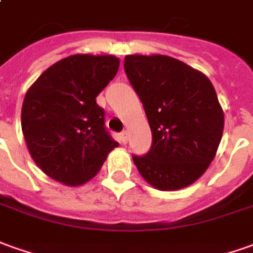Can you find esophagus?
Here are the masks:
<instances>
[{"mask_svg": "<svg viewBox=\"0 0 253 253\" xmlns=\"http://www.w3.org/2000/svg\"><path fill=\"white\" fill-rule=\"evenodd\" d=\"M121 140H123V143H126V142H128V132H126V130H124L123 133H121Z\"/></svg>", "mask_w": 253, "mask_h": 253, "instance_id": "1", "label": "esophagus"}]
</instances>
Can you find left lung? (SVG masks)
Masks as SVG:
<instances>
[{
  "label": "left lung",
  "instance_id": "1",
  "mask_svg": "<svg viewBox=\"0 0 253 253\" xmlns=\"http://www.w3.org/2000/svg\"><path fill=\"white\" fill-rule=\"evenodd\" d=\"M124 70L143 103L151 149L133 156L153 187L172 191L203 176L216 156L224 116L208 77L164 55H126Z\"/></svg>",
  "mask_w": 253,
  "mask_h": 253
}]
</instances>
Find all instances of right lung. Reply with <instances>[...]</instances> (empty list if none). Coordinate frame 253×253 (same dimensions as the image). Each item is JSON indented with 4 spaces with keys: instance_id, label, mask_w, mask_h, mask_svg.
<instances>
[{
    "instance_id": "add662e5",
    "label": "right lung",
    "mask_w": 253,
    "mask_h": 253,
    "mask_svg": "<svg viewBox=\"0 0 253 253\" xmlns=\"http://www.w3.org/2000/svg\"><path fill=\"white\" fill-rule=\"evenodd\" d=\"M113 55H71L31 85L22 106V130L31 158L45 175L80 186L96 175L118 143L104 128L97 95L116 77Z\"/></svg>"
}]
</instances>
